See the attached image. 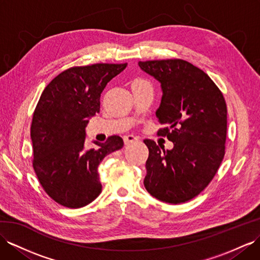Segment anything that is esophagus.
I'll return each instance as SVG.
<instances>
[{"mask_svg": "<svg viewBox=\"0 0 260 260\" xmlns=\"http://www.w3.org/2000/svg\"><path fill=\"white\" fill-rule=\"evenodd\" d=\"M138 141V138L135 137L134 135H127V136H124V143L126 146H128L133 143H135Z\"/></svg>", "mask_w": 260, "mask_h": 260, "instance_id": "esophagus-1", "label": "esophagus"}]
</instances>
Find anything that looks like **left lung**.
<instances>
[{"label": "left lung", "mask_w": 260, "mask_h": 260, "mask_svg": "<svg viewBox=\"0 0 260 260\" xmlns=\"http://www.w3.org/2000/svg\"><path fill=\"white\" fill-rule=\"evenodd\" d=\"M139 68L160 83L156 111L174 148L146 139V190L162 202L178 204L197 197L211 182L225 155L228 110L222 92L204 71L181 59L139 61Z\"/></svg>", "instance_id": "left-lung-1"}]
</instances>
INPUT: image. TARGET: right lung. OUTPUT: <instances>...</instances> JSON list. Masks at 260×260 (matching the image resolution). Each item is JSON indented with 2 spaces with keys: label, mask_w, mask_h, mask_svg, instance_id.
Returning a JSON list of instances; mask_svg holds the SVG:
<instances>
[{
  "label": "right lung",
  "mask_w": 260,
  "mask_h": 260,
  "mask_svg": "<svg viewBox=\"0 0 260 260\" xmlns=\"http://www.w3.org/2000/svg\"><path fill=\"white\" fill-rule=\"evenodd\" d=\"M127 63L73 67L46 86L32 115V167L52 200L70 209L88 205L102 191L98 167L105 156L124 146L119 136L84 147L89 119L100 112V98Z\"/></svg>",
  "instance_id": "1"
}]
</instances>
